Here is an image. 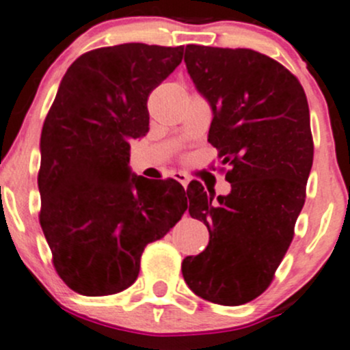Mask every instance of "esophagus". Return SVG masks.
Listing matches in <instances>:
<instances>
[{"label":"esophagus","mask_w":350,"mask_h":350,"mask_svg":"<svg viewBox=\"0 0 350 350\" xmlns=\"http://www.w3.org/2000/svg\"><path fill=\"white\" fill-rule=\"evenodd\" d=\"M174 179H176V181L181 183V185L185 186V188H186V186H188V183H189V178L185 174V172H174Z\"/></svg>","instance_id":"1"}]
</instances>
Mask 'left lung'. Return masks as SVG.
Returning a JSON list of instances; mask_svg holds the SVG:
<instances>
[{"label":"left lung","instance_id":"left-lung-1","mask_svg":"<svg viewBox=\"0 0 350 350\" xmlns=\"http://www.w3.org/2000/svg\"><path fill=\"white\" fill-rule=\"evenodd\" d=\"M186 69L210 103L208 142L230 165L227 196L188 186L189 215L210 232L206 249L183 260L195 295L227 306L266 291L293 241L313 164L310 109L299 81L250 49L188 45Z\"/></svg>","mask_w":350,"mask_h":350}]
</instances>
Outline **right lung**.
<instances>
[{
	"label": "right lung",
	"instance_id": "1",
	"mask_svg": "<svg viewBox=\"0 0 350 350\" xmlns=\"http://www.w3.org/2000/svg\"><path fill=\"white\" fill-rule=\"evenodd\" d=\"M183 47L122 44L81 55L59 84L40 135V225L72 291L105 296L135 283L140 256L188 208L174 179L130 169V142L149 132L147 98Z\"/></svg>",
	"mask_w": 350,
	"mask_h": 350
}]
</instances>
